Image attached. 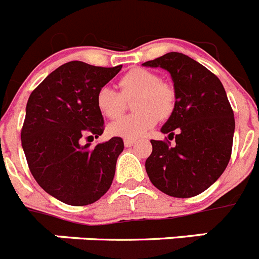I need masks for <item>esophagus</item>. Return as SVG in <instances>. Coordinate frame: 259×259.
<instances>
[{"instance_id":"obj_1","label":"esophagus","mask_w":259,"mask_h":259,"mask_svg":"<svg viewBox=\"0 0 259 259\" xmlns=\"http://www.w3.org/2000/svg\"><path fill=\"white\" fill-rule=\"evenodd\" d=\"M135 144L134 139H124V145L125 147H132Z\"/></svg>"}]
</instances>
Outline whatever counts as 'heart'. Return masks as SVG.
Wrapping results in <instances>:
<instances>
[{
  "label": "heart",
  "mask_w": 259,
  "mask_h": 259,
  "mask_svg": "<svg viewBox=\"0 0 259 259\" xmlns=\"http://www.w3.org/2000/svg\"><path fill=\"white\" fill-rule=\"evenodd\" d=\"M119 88L120 93L105 85L99 88L96 97L97 107L108 119L119 118L125 110V101L135 98L134 114L108 125V132L114 136L140 138L157 124L158 119H167L174 111L176 92L152 70L145 68L128 70L119 79Z\"/></svg>",
  "instance_id": "heart-1"
}]
</instances>
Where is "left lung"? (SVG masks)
<instances>
[{
	"mask_svg": "<svg viewBox=\"0 0 259 259\" xmlns=\"http://www.w3.org/2000/svg\"><path fill=\"white\" fill-rule=\"evenodd\" d=\"M144 66L167 70L176 106L161 128L176 138L151 140L145 170L157 189L174 198L199 195L218 181L232 154L235 116L224 86L205 66L180 52H169Z\"/></svg>",
	"mask_w": 259,
	"mask_h": 259,
	"instance_id": "1",
	"label": "left lung"
}]
</instances>
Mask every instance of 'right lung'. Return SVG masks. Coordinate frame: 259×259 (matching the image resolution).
I'll use <instances>...</instances> for the list:
<instances>
[{
    "instance_id": "obj_1",
    "label": "right lung",
    "mask_w": 259,
    "mask_h": 259,
    "mask_svg": "<svg viewBox=\"0 0 259 259\" xmlns=\"http://www.w3.org/2000/svg\"><path fill=\"white\" fill-rule=\"evenodd\" d=\"M121 69L69 61L31 93L21 131L28 167L41 189L69 205H88L107 193L123 139L90 147L82 141L103 134L96 97Z\"/></svg>"
}]
</instances>
